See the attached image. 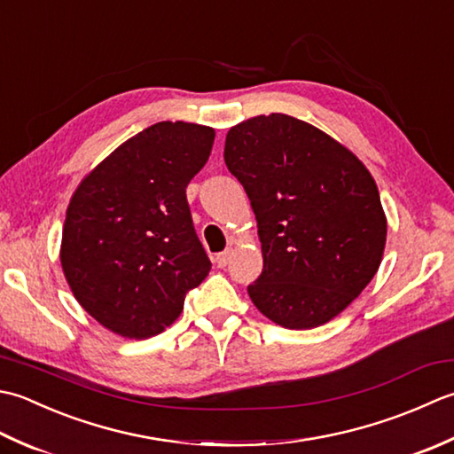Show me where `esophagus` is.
Listing matches in <instances>:
<instances>
[{
    "label": "esophagus",
    "instance_id": "esophagus-1",
    "mask_svg": "<svg viewBox=\"0 0 454 454\" xmlns=\"http://www.w3.org/2000/svg\"><path fill=\"white\" fill-rule=\"evenodd\" d=\"M231 256H233V251H231V248H227V251L219 253V254L215 256V264H217L219 268H225V266L229 264V261H231Z\"/></svg>",
    "mask_w": 454,
    "mask_h": 454
}]
</instances>
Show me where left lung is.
Returning <instances> with one entry per match:
<instances>
[{"label": "left lung", "instance_id": "obj_1", "mask_svg": "<svg viewBox=\"0 0 454 454\" xmlns=\"http://www.w3.org/2000/svg\"><path fill=\"white\" fill-rule=\"evenodd\" d=\"M223 156L256 217V309L286 329L335 319L384 256L387 221L372 174L337 138L286 114L231 127Z\"/></svg>", "mask_w": 454, "mask_h": 454}]
</instances>
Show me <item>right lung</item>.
I'll return each mask as SVG.
<instances>
[{"label": "right lung", "mask_w": 454, "mask_h": 454, "mask_svg": "<svg viewBox=\"0 0 454 454\" xmlns=\"http://www.w3.org/2000/svg\"><path fill=\"white\" fill-rule=\"evenodd\" d=\"M215 131L160 121L106 156L74 190L60 264L74 298L125 339L159 335L180 317L211 262L193 231L186 188Z\"/></svg>", "instance_id": "add662e5"}]
</instances>
